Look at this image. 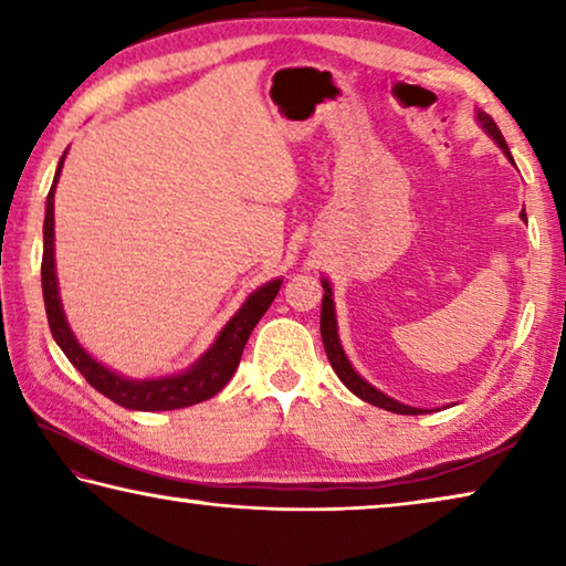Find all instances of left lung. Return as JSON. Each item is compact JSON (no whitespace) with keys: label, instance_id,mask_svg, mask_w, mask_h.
Wrapping results in <instances>:
<instances>
[{"label":"left lung","instance_id":"left-lung-1","mask_svg":"<svg viewBox=\"0 0 566 566\" xmlns=\"http://www.w3.org/2000/svg\"><path fill=\"white\" fill-rule=\"evenodd\" d=\"M479 117V122H482V127L492 134V137L496 139V145H500L502 149H504V155L512 159V155H510V147H506V142H504V137H502V132H500V127H496L494 124V119L490 117V114H484V112H479L476 114ZM514 161V159H512ZM522 219H526V214H524V209H522ZM322 286H324V300H322V342H324V352H327V357H329V364H332V369L337 371V377L342 379V385L347 387L349 391H354V395H357L359 399H364V401H369V405H375V407H379V409H387V411H395V415H424V409H415V407H407V405H399V401H395L391 397H387V395H381L379 389H375L371 385H367V381H364L357 371L352 369V364H349V359L344 357V349H342V344H339V337H337V319H334V304H332V290H329V284L327 282H322Z\"/></svg>","mask_w":566,"mask_h":566}]
</instances>
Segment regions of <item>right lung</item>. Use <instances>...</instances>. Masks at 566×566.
<instances>
[{"instance_id":"add662e5","label":"right lung","mask_w":566,"mask_h":566,"mask_svg":"<svg viewBox=\"0 0 566 566\" xmlns=\"http://www.w3.org/2000/svg\"><path fill=\"white\" fill-rule=\"evenodd\" d=\"M64 161V157H62ZM62 161L56 167L54 185L46 195V217H44V254H42V292H44V306H46V319H50L52 337L60 344L62 352L66 354L76 369L82 371V377L90 385L102 391L104 397L117 401L119 407L139 409V411H167V409H181L199 405L209 397H214L239 367L242 359L244 344L249 334L256 327V322L264 317V312L270 310L276 292H280L282 282L274 280L264 284L262 290H256L244 302L242 310L234 314V319H229L227 327L219 334L214 347L209 349L202 359L185 375L165 377V379H149V381H132L124 379L114 371L104 369L99 361H94L80 344H76L70 324L64 319L60 292H56V274H54V187L60 179Z\"/></svg>"}]
</instances>
